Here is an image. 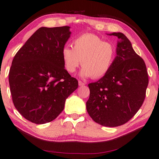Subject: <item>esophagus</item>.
<instances>
[{"instance_id":"1","label":"esophagus","mask_w":159,"mask_h":159,"mask_svg":"<svg viewBox=\"0 0 159 159\" xmlns=\"http://www.w3.org/2000/svg\"><path fill=\"white\" fill-rule=\"evenodd\" d=\"M78 84H79V86H84V85H85V83L82 82V81H80V80L78 82Z\"/></svg>"}]
</instances>
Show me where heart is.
I'll use <instances>...</instances> for the list:
<instances>
[{
	"mask_svg": "<svg viewBox=\"0 0 159 159\" xmlns=\"http://www.w3.org/2000/svg\"><path fill=\"white\" fill-rule=\"evenodd\" d=\"M73 48L63 47L61 51L64 66L73 73L82 60L83 77L99 79L104 77L111 69L116 56L114 45L93 34H83L73 40Z\"/></svg>",
	"mask_w": 159,
	"mask_h": 159,
	"instance_id": "obj_1",
	"label": "heart"
}]
</instances>
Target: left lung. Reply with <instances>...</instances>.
Listing matches in <instances>:
<instances>
[{
    "label": "left lung",
    "instance_id": "left-lung-1",
    "mask_svg": "<svg viewBox=\"0 0 159 159\" xmlns=\"http://www.w3.org/2000/svg\"><path fill=\"white\" fill-rule=\"evenodd\" d=\"M120 41L116 56L106 75L89 84L90 97L86 110L94 121L116 127L133 117L144 102L148 74L144 60L135 53L122 33H112Z\"/></svg>",
    "mask_w": 159,
    "mask_h": 159
}]
</instances>
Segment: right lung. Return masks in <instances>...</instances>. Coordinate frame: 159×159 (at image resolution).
I'll return each instance as SVG.
<instances>
[{
    "label": "right lung",
    "mask_w": 159,
    "mask_h": 159,
    "mask_svg": "<svg viewBox=\"0 0 159 159\" xmlns=\"http://www.w3.org/2000/svg\"><path fill=\"white\" fill-rule=\"evenodd\" d=\"M69 28H39L13 59L9 73L12 101L20 114L34 124L54 120L78 87L61 56L70 37Z\"/></svg>",
    "instance_id": "1"
}]
</instances>
